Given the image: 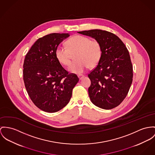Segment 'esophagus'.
Instances as JSON below:
<instances>
[{
  "instance_id": "1",
  "label": "esophagus",
  "mask_w": 155,
  "mask_h": 155,
  "mask_svg": "<svg viewBox=\"0 0 155 155\" xmlns=\"http://www.w3.org/2000/svg\"><path fill=\"white\" fill-rule=\"evenodd\" d=\"M78 77L79 80H82V79L84 77V76L83 75H78Z\"/></svg>"
}]
</instances>
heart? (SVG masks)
I'll use <instances>...</instances> for the list:
<instances>
[{
  "mask_svg": "<svg viewBox=\"0 0 155 155\" xmlns=\"http://www.w3.org/2000/svg\"><path fill=\"white\" fill-rule=\"evenodd\" d=\"M66 47H58L55 55L57 60L63 65H70L72 54H75L74 62L68 68V71L74 74H80L88 67L94 68L97 65L102 56V47L99 41L91 40L88 37L75 35L66 42Z\"/></svg>",
  "mask_w": 155,
  "mask_h": 155,
  "instance_id": "b5f03b06",
  "label": "heart"
}]
</instances>
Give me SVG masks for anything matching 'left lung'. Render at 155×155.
Here are the masks:
<instances>
[{"mask_svg":"<svg viewBox=\"0 0 155 155\" xmlns=\"http://www.w3.org/2000/svg\"><path fill=\"white\" fill-rule=\"evenodd\" d=\"M100 42L102 56L88 75L91 102L105 110L117 107L124 100L133 81V66L129 52L117 36L106 31L91 29L78 32Z\"/></svg>","mask_w":155,"mask_h":155,"instance_id":"left-lung-1","label":"left lung"}]
</instances>
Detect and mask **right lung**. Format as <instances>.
<instances>
[{"instance_id":"obj_1","label":"right lung","mask_w":155,"mask_h":155,"mask_svg":"<svg viewBox=\"0 0 155 155\" xmlns=\"http://www.w3.org/2000/svg\"><path fill=\"white\" fill-rule=\"evenodd\" d=\"M69 34L53 33L39 38L25 56L24 81L28 94L39 109L55 113L71 98L78 82L77 75L68 74L57 60L55 52Z\"/></svg>"}]
</instances>
